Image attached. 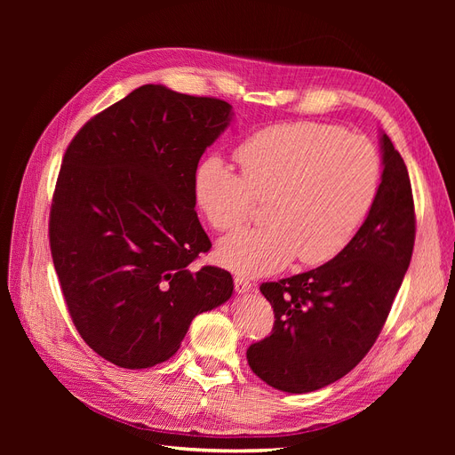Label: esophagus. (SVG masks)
<instances>
[{"instance_id":"obj_1","label":"esophagus","mask_w":455,"mask_h":455,"mask_svg":"<svg viewBox=\"0 0 455 455\" xmlns=\"http://www.w3.org/2000/svg\"><path fill=\"white\" fill-rule=\"evenodd\" d=\"M234 288H235L237 293L247 295V293L252 291V283L243 276H234Z\"/></svg>"}]
</instances>
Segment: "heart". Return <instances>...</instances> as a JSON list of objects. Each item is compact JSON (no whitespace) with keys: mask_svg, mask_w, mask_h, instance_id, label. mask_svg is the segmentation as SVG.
Returning a JSON list of instances; mask_svg holds the SVG:
<instances>
[{"mask_svg":"<svg viewBox=\"0 0 455 455\" xmlns=\"http://www.w3.org/2000/svg\"><path fill=\"white\" fill-rule=\"evenodd\" d=\"M242 175L220 156L203 160L194 199L220 232L242 227L254 199H267L264 227L235 232L218 258L232 271L267 275L299 256L317 266L338 256L369 213L379 158L372 143L341 127L297 122L261 129L235 149Z\"/></svg>","mask_w":455,"mask_h":455,"instance_id":"b5f03b06","label":"heart"}]
</instances>
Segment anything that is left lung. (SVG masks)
Instances as JSON below:
<instances>
[{"label":"left lung","mask_w":455,"mask_h":455,"mask_svg":"<svg viewBox=\"0 0 455 455\" xmlns=\"http://www.w3.org/2000/svg\"><path fill=\"white\" fill-rule=\"evenodd\" d=\"M381 182L367 220L324 266L259 285L271 336L247 348L252 372L285 393H309L360 363L384 328L410 267L415 204L403 158L381 132Z\"/></svg>","instance_id":"obj_1"}]
</instances>
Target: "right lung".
<instances>
[{"label": "right lung", "mask_w": 455, "mask_h": 455, "mask_svg": "<svg viewBox=\"0 0 455 455\" xmlns=\"http://www.w3.org/2000/svg\"><path fill=\"white\" fill-rule=\"evenodd\" d=\"M230 119L227 101L143 84L66 149L50 213L53 264L81 338L117 367L170 360L194 317L232 297L228 271L189 267L212 247L194 175Z\"/></svg>", "instance_id": "obj_1"}]
</instances>
